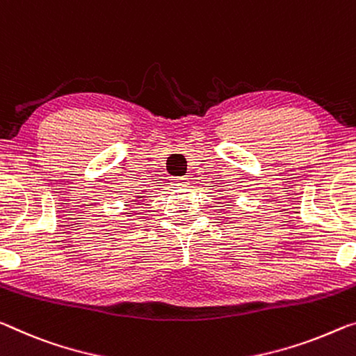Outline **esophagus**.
Here are the masks:
<instances>
[{"mask_svg": "<svg viewBox=\"0 0 356 356\" xmlns=\"http://www.w3.org/2000/svg\"><path fill=\"white\" fill-rule=\"evenodd\" d=\"M172 185L176 188H184L188 185V177H174L172 179Z\"/></svg>", "mask_w": 356, "mask_h": 356, "instance_id": "34e87169", "label": "esophagus"}]
</instances>
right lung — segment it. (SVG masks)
<instances>
[{
	"mask_svg": "<svg viewBox=\"0 0 356 356\" xmlns=\"http://www.w3.org/2000/svg\"><path fill=\"white\" fill-rule=\"evenodd\" d=\"M144 200H145V196H138V198L134 201H144Z\"/></svg>",
	"mask_w": 356,
	"mask_h": 356,
	"instance_id": "right-lung-1",
	"label": "right lung"
}]
</instances>
